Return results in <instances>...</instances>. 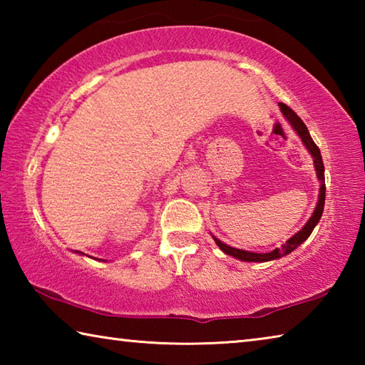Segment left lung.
Wrapping results in <instances>:
<instances>
[{
  "mask_svg": "<svg viewBox=\"0 0 365 365\" xmlns=\"http://www.w3.org/2000/svg\"><path fill=\"white\" fill-rule=\"evenodd\" d=\"M279 108L282 110L283 117H285L289 125L293 127V130L298 133V137L301 138L302 145L306 146V150L309 151V154H311L312 159H314V169H316V175L319 178V183H320L319 200H317L316 207H314L312 215L309 217V220L306 222L304 227H302L298 233H294L292 238H288V242L285 245H282V248H275L274 251L252 252V251L232 248V246H228L224 242H220L219 238H215L212 235L215 245L219 246L222 252H225V255L238 259V261L267 262V261H275V259H280L283 256L289 255V252L298 248L301 243L306 242V240L309 238V235L312 233L314 227L319 224V220H320V217H322V212H324V205H325V174H324V172H325V169H324V163H322V156H320L319 146L314 143V140L311 138V135H309V130H307V127L304 125V122L299 119L298 114H296L293 109H289L287 104H283V103H279Z\"/></svg>",
  "mask_w": 365,
  "mask_h": 365,
  "instance_id": "obj_1",
  "label": "left lung"
}]
</instances>
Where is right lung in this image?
Listing matches in <instances>:
<instances>
[{
	"label": "right lung",
	"instance_id": "1",
	"mask_svg": "<svg viewBox=\"0 0 365 365\" xmlns=\"http://www.w3.org/2000/svg\"><path fill=\"white\" fill-rule=\"evenodd\" d=\"M78 252V255H83V252H80V251H77ZM104 262H106V261H104Z\"/></svg>",
	"mask_w": 365,
	"mask_h": 365
}]
</instances>
